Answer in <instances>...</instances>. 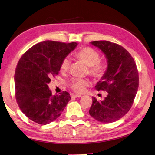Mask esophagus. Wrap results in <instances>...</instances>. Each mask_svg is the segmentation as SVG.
Masks as SVG:
<instances>
[{"mask_svg":"<svg viewBox=\"0 0 155 155\" xmlns=\"http://www.w3.org/2000/svg\"><path fill=\"white\" fill-rule=\"evenodd\" d=\"M82 96L81 94H72L71 97L72 98H80Z\"/></svg>","mask_w":155,"mask_h":155,"instance_id":"1","label":"esophagus"}]
</instances>
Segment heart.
I'll return each instance as SVG.
<instances>
[{
	"label": "heart",
	"mask_w": 155,
	"mask_h": 155,
	"mask_svg": "<svg viewBox=\"0 0 155 155\" xmlns=\"http://www.w3.org/2000/svg\"><path fill=\"white\" fill-rule=\"evenodd\" d=\"M74 55L88 66L89 74L94 79L98 80L105 76L108 69V63L106 61L100 60V55L96 50L90 47H85L75 52ZM70 66V59L67 57H64L60 65L61 73H67ZM68 85L74 91L81 93L84 91L86 86L90 85V81L86 78H74L68 82Z\"/></svg>",
	"instance_id": "heart-1"
}]
</instances>
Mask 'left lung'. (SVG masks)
<instances>
[{"mask_svg": "<svg viewBox=\"0 0 155 155\" xmlns=\"http://www.w3.org/2000/svg\"><path fill=\"white\" fill-rule=\"evenodd\" d=\"M105 54L108 69L96 86L97 91H106L102 101L92 97L89 114L104 124L117 121L126 114L134 103L139 87V73L131 54L123 47L108 41H94Z\"/></svg>", "mask_w": 155, "mask_h": 155, "instance_id": "obj_1", "label": "left lung"}]
</instances>
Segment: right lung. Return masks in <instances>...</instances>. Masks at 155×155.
I'll list each match as a JSON object with an SVG mask.
<instances>
[{"label":"right lung","mask_w":155,"mask_h":155,"mask_svg":"<svg viewBox=\"0 0 155 155\" xmlns=\"http://www.w3.org/2000/svg\"><path fill=\"white\" fill-rule=\"evenodd\" d=\"M77 45L76 42L44 41L21 57L14 74L15 96L20 109L30 120L41 125L51 123L71 99L67 91L53 95L48 84L59 74L61 61Z\"/></svg>","instance_id":"1"}]
</instances>
